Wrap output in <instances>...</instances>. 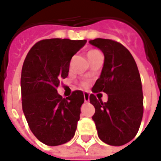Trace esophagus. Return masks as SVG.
Returning <instances> with one entry per match:
<instances>
[{
	"instance_id": "34e87169",
	"label": "esophagus",
	"mask_w": 161,
	"mask_h": 161,
	"mask_svg": "<svg viewBox=\"0 0 161 161\" xmlns=\"http://www.w3.org/2000/svg\"><path fill=\"white\" fill-rule=\"evenodd\" d=\"M84 101L85 102H89L90 101V94L88 92H84Z\"/></svg>"
}]
</instances>
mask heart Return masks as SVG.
Instances as JSON below:
<instances>
[{"label":"heart","instance_id":"1","mask_svg":"<svg viewBox=\"0 0 161 161\" xmlns=\"http://www.w3.org/2000/svg\"><path fill=\"white\" fill-rule=\"evenodd\" d=\"M99 53L98 51H97V50H90V52L88 53V56H91V55H93V54H95V53Z\"/></svg>","mask_w":161,"mask_h":161}]
</instances>
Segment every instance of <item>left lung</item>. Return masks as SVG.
Instances as JSON below:
<instances>
[{
    "instance_id": "1",
    "label": "left lung",
    "mask_w": 161,
    "mask_h": 161,
    "mask_svg": "<svg viewBox=\"0 0 161 161\" xmlns=\"http://www.w3.org/2000/svg\"><path fill=\"white\" fill-rule=\"evenodd\" d=\"M90 44L100 49L105 57L100 77L92 91L108 95L105 103L94 94L90 96L95 108L92 119L97 135L107 144L124 145L137 134L143 114L142 87L137 65L131 53L118 42L96 38Z\"/></svg>"
}]
</instances>
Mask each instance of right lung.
<instances>
[{
	"label": "right lung",
	"instance_id": "add662e5",
	"mask_svg": "<svg viewBox=\"0 0 161 161\" xmlns=\"http://www.w3.org/2000/svg\"><path fill=\"white\" fill-rule=\"evenodd\" d=\"M87 40L52 38L37 42L21 71L22 109L28 126L41 142L57 146L71 141L84 102L81 90L63 98L57 88L68 76L72 56Z\"/></svg>",
	"mask_w": 161,
	"mask_h": 161
}]
</instances>
